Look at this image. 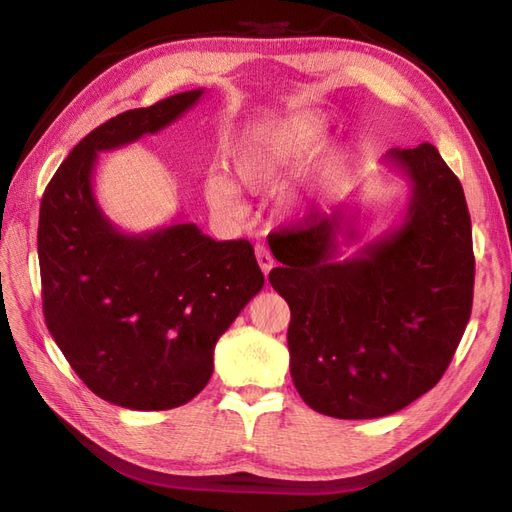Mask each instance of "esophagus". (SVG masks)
<instances>
[{"mask_svg": "<svg viewBox=\"0 0 512 512\" xmlns=\"http://www.w3.org/2000/svg\"><path fill=\"white\" fill-rule=\"evenodd\" d=\"M256 258H258V265H260L262 273L269 275V271H271L273 265H275V260H273V256H271V252H269V247H267L265 243H258V245H256Z\"/></svg>", "mask_w": 512, "mask_h": 512, "instance_id": "34e87169", "label": "esophagus"}]
</instances>
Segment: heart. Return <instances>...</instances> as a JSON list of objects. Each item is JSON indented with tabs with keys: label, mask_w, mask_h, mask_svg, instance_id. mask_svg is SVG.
Masks as SVG:
<instances>
[{
	"label": "heart",
	"mask_w": 512,
	"mask_h": 512,
	"mask_svg": "<svg viewBox=\"0 0 512 512\" xmlns=\"http://www.w3.org/2000/svg\"><path fill=\"white\" fill-rule=\"evenodd\" d=\"M327 132V121L316 113H299L273 126L247 132L235 151L239 181L250 190L282 181L316 156L327 141ZM207 198L215 209L230 215L243 209L237 185L220 173L207 179ZM288 207H299V200L290 198Z\"/></svg>",
	"instance_id": "b5f03b06"
}]
</instances>
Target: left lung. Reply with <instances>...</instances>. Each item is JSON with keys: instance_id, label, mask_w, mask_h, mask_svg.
<instances>
[{"instance_id": "obj_1", "label": "left lung", "mask_w": 512, "mask_h": 512, "mask_svg": "<svg viewBox=\"0 0 512 512\" xmlns=\"http://www.w3.org/2000/svg\"><path fill=\"white\" fill-rule=\"evenodd\" d=\"M404 173V220L339 260L359 239L346 205L309 213L275 237L271 286L290 307V376L305 404L335 418L389 416L438 384L466 331L474 294L472 224L438 149H389Z\"/></svg>"}]
</instances>
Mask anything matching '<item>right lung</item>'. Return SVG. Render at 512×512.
Wrapping results in <instances>:
<instances>
[{"label":"right lung","instance_id":"obj_1","mask_svg":"<svg viewBox=\"0 0 512 512\" xmlns=\"http://www.w3.org/2000/svg\"><path fill=\"white\" fill-rule=\"evenodd\" d=\"M205 89L102 123L61 162L40 203L42 309L55 344L91 391L130 410L188 404L213 374L222 333L265 284L250 241H215L175 220L119 230L100 209V151L177 121Z\"/></svg>","mask_w":512,"mask_h":512}]
</instances>
